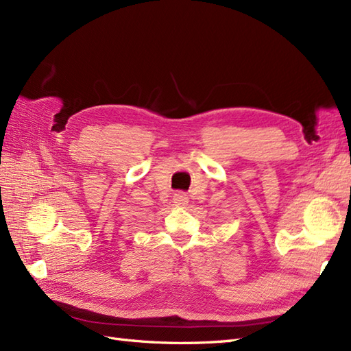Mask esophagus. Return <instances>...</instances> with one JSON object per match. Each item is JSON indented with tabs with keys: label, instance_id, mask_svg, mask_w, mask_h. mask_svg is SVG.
<instances>
[{
	"label": "esophagus",
	"instance_id": "1",
	"mask_svg": "<svg viewBox=\"0 0 351 351\" xmlns=\"http://www.w3.org/2000/svg\"><path fill=\"white\" fill-rule=\"evenodd\" d=\"M173 200H174V204H176L177 206H186V205L189 204V197H187V195L183 193V192L176 193Z\"/></svg>",
	"mask_w": 351,
	"mask_h": 351
}]
</instances>
